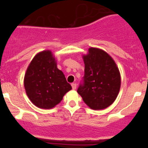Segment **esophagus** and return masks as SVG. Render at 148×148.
Segmentation results:
<instances>
[{
	"instance_id": "esophagus-1",
	"label": "esophagus",
	"mask_w": 148,
	"mask_h": 148,
	"mask_svg": "<svg viewBox=\"0 0 148 148\" xmlns=\"http://www.w3.org/2000/svg\"><path fill=\"white\" fill-rule=\"evenodd\" d=\"M72 87L73 90H75L76 88V84H74V83H73V84H72Z\"/></svg>"
}]
</instances>
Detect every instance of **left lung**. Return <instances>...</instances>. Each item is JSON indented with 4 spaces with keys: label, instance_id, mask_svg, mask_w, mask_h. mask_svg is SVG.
I'll list each match as a JSON object with an SVG mask.
<instances>
[{
    "label": "left lung",
    "instance_id": "left-lung-1",
    "mask_svg": "<svg viewBox=\"0 0 148 148\" xmlns=\"http://www.w3.org/2000/svg\"><path fill=\"white\" fill-rule=\"evenodd\" d=\"M83 58L85 74L77 92L92 109L106 108L114 102L120 91L118 67L106 52L97 48L90 47Z\"/></svg>",
    "mask_w": 148,
    "mask_h": 148
}]
</instances>
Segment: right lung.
Wrapping results in <instances>:
<instances>
[{"mask_svg":"<svg viewBox=\"0 0 148 148\" xmlns=\"http://www.w3.org/2000/svg\"><path fill=\"white\" fill-rule=\"evenodd\" d=\"M24 87L32 103L45 109L58 104L72 89L49 50L38 53L33 58L25 72Z\"/></svg>","mask_w":148,"mask_h":148,"instance_id":"obj_1","label":"right lung"}]
</instances>
